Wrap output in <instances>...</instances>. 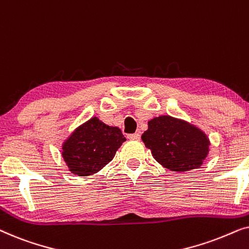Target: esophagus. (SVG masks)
Instances as JSON below:
<instances>
[{
  "label": "esophagus",
  "mask_w": 249,
  "mask_h": 249,
  "mask_svg": "<svg viewBox=\"0 0 249 249\" xmlns=\"http://www.w3.org/2000/svg\"><path fill=\"white\" fill-rule=\"evenodd\" d=\"M128 138L131 139V141H139V139H141V135H139L138 132H136V134L128 135Z\"/></svg>",
  "instance_id": "esophagus-1"
}]
</instances>
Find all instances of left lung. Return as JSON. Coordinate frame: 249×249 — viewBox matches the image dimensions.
I'll use <instances>...</instances> for the list:
<instances>
[{"label": "left lung", "instance_id": "8db88e82", "mask_svg": "<svg viewBox=\"0 0 249 249\" xmlns=\"http://www.w3.org/2000/svg\"><path fill=\"white\" fill-rule=\"evenodd\" d=\"M142 139L152 151L153 158L171 171L199 168L209 154L207 136L194 124L170 115L149 120Z\"/></svg>", "mask_w": 249, "mask_h": 249}]
</instances>
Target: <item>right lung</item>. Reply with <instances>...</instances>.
<instances>
[{
    "label": "right lung",
    "instance_id": "1",
    "mask_svg": "<svg viewBox=\"0 0 249 249\" xmlns=\"http://www.w3.org/2000/svg\"><path fill=\"white\" fill-rule=\"evenodd\" d=\"M125 137L118 127L105 124L94 117L79 125L62 145L64 162L73 175L87 177L113 160Z\"/></svg>",
    "mask_w": 249,
    "mask_h": 249
}]
</instances>
